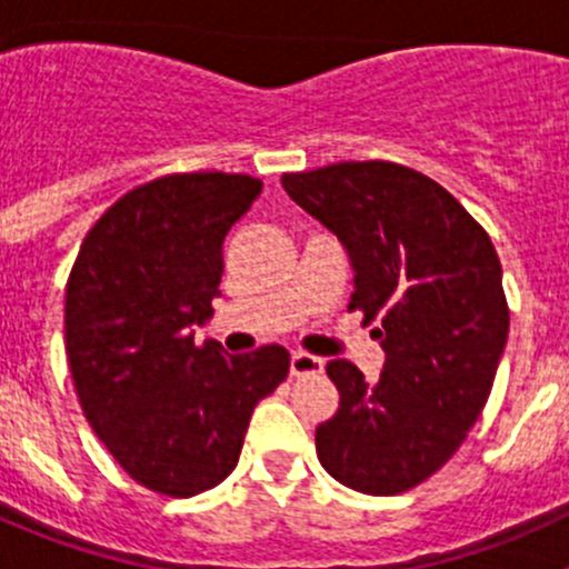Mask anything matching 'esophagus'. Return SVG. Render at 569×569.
<instances>
[{"mask_svg":"<svg viewBox=\"0 0 569 569\" xmlns=\"http://www.w3.org/2000/svg\"><path fill=\"white\" fill-rule=\"evenodd\" d=\"M321 369H325V363H321V358L317 355H308V352H295L291 355V377H311V375H321Z\"/></svg>","mask_w":569,"mask_h":569,"instance_id":"esophagus-1","label":"esophagus"}]
</instances>
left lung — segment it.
<instances>
[{"mask_svg":"<svg viewBox=\"0 0 569 569\" xmlns=\"http://www.w3.org/2000/svg\"><path fill=\"white\" fill-rule=\"evenodd\" d=\"M297 206L349 252V311L380 317L386 366L366 382L330 360L341 405L317 427L327 473L369 496L427 481L481 416L509 336L501 261L485 228L438 181L396 162L286 173Z\"/></svg>","mask_w":569,"mask_h":569,"instance_id":"obj_1","label":"left lung"}]
</instances>
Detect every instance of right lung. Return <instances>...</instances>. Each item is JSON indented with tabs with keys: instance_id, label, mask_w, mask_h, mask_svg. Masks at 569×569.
<instances>
[{
	"instance_id": "add662e5",
	"label": "right lung",
	"mask_w": 569,
	"mask_h": 569,
	"mask_svg": "<svg viewBox=\"0 0 569 569\" xmlns=\"http://www.w3.org/2000/svg\"><path fill=\"white\" fill-rule=\"evenodd\" d=\"M261 194L242 173H173L114 200L66 286V352L84 418L148 490L189 498L239 462L252 407L289 377L267 343L226 355L192 325L220 295L222 242Z\"/></svg>"
}]
</instances>
